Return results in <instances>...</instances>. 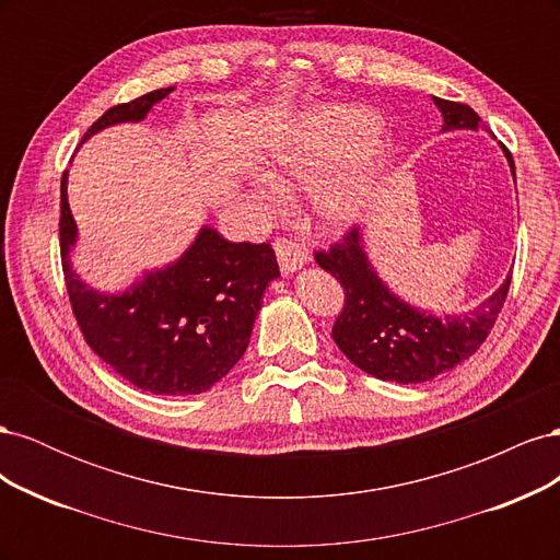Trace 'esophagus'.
I'll use <instances>...</instances> for the list:
<instances>
[{"mask_svg": "<svg viewBox=\"0 0 560 560\" xmlns=\"http://www.w3.org/2000/svg\"><path fill=\"white\" fill-rule=\"evenodd\" d=\"M273 249H276L278 264H280V270H282L284 276L294 273V270H299L303 264L308 261V252L303 249L299 243H294V241L278 238V241L273 243Z\"/></svg>", "mask_w": 560, "mask_h": 560, "instance_id": "1", "label": "esophagus"}]
</instances>
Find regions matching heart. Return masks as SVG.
I'll list each match as a JSON object with an SVG mask.
<instances>
[{"mask_svg": "<svg viewBox=\"0 0 560 560\" xmlns=\"http://www.w3.org/2000/svg\"><path fill=\"white\" fill-rule=\"evenodd\" d=\"M378 118L364 107H319L284 128L266 163L273 177L311 184L308 212L327 233L358 226L393 165V147L374 138Z\"/></svg>", "mask_w": 560, "mask_h": 560, "instance_id": "b5f03b06", "label": "heart"}]
</instances>
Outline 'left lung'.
Returning a JSON list of instances; mask_svg holds the SVG:
<instances>
[{"instance_id":"obj_1","label":"left lung","mask_w":560,"mask_h":560,"mask_svg":"<svg viewBox=\"0 0 560 560\" xmlns=\"http://www.w3.org/2000/svg\"><path fill=\"white\" fill-rule=\"evenodd\" d=\"M432 100L444 116V132L481 126L479 114L471 107L442 97ZM504 156L514 175V161L506 149ZM315 261L346 290L343 311L331 329L336 346L369 376L404 385L432 381L471 358L493 329L512 282L510 273L469 313L439 317L387 290L366 257L360 226L350 229L329 252H315Z\"/></svg>"}]
</instances>
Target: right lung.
<instances>
[{
  "mask_svg": "<svg viewBox=\"0 0 560 560\" xmlns=\"http://www.w3.org/2000/svg\"><path fill=\"white\" fill-rule=\"evenodd\" d=\"M173 91H151L107 109L83 135L116 124H138ZM77 222L60 182V257L77 325L100 360L151 395H200L222 381L249 343L254 319L270 280L280 276L268 243H231L212 226L175 264L156 268L126 292L103 294L83 282L70 264Z\"/></svg>",
  "mask_w": 560,
  "mask_h": 560,
  "instance_id": "add662e5",
  "label": "right lung"
}]
</instances>
